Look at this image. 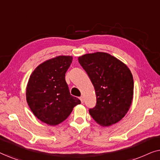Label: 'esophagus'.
<instances>
[{"label": "esophagus", "mask_w": 160, "mask_h": 160, "mask_svg": "<svg viewBox=\"0 0 160 160\" xmlns=\"http://www.w3.org/2000/svg\"><path fill=\"white\" fill-rule=\"evenodd\" d=\"M79 99H80V100H81V102H82V103H83V102H84V98H83V97H80Z\"/></svg>", "instance_id": "obj_1"}]
</instances>
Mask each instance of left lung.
I'll return each instance as SVG.
<instances>
[{
  "label": "left lung",
  "instance_id": "obj_1",
  "mask_svg": "<svg viewBox=\"0 0 160 160\" xmlns=\"http://www.w3.org/2000/svg\"><path fill=\"white\" fill-rule=\"evenodd\" d=\"M78 60L96 93L97 104L89 109V114L102 127L119 122L132 102L134 82L130 70L119 59L106 52L86 54Z\"/></svg>",
  "mask_w": 160,
  "mask_h": 160
}]
</instances>
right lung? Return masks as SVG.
Returning a JSON list of instances; mask_svg holds the SVG:
<instances>
[{
	"label": "right lung",
	"mask_w": 160,
	"mask_h": 160,
	"mask_svg": "<svg viewBox=\"0 0 160 160\" xmlns=\"http://www.w3.org/2000/svg\"><path fill=\"white\" fill-rule=\"evenodd\" d=\"M72 56L60 55L38 65L30 76L26 87V100L38 119L55 126L68 117L80 100L71 95L65 82V73Z\"/></svg>",
	"instance_id": "1"
}]
</instances>
